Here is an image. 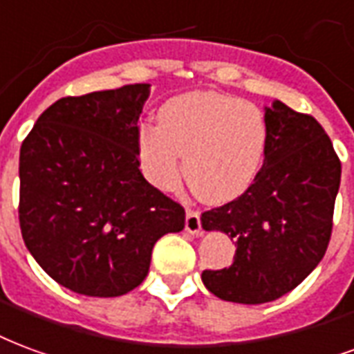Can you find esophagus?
<instances>
[{
  "label": "esophagus",
  "instance_id": "34e87169",
  "mask_svg": "<svg viewBox=\"0 0 354 354\" xmlns=\"http://www.w3.org/2000/svg\"><path fill=\"white\" fill-rule=\"evenodd\" d=\"M185 230L192 236H202V218H200V213L194 211V209H187V218H185Z\"/></svg>",
  "mask_w": 354,
  "mask_h": 354
}]
</instances>
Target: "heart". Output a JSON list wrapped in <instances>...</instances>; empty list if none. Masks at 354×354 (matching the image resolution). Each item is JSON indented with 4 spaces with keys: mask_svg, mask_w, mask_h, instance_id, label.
Segmentation results:
<instances>
[{
    "mask_svg": "<svg viewBox=\"0 0 354 354\" xmlns=\"http://www.w3.org/2000/svg\"><path fill=\"white\" fill-rule=\"evenodd\" d=\"M158 126H141L138 156L154 187L171 190L183 174L196 196L228 203L259 177L268 151V120L254 103L215 92H192L167 100Z\"/></svg>",
    "mask_w": 354,
    "mask_h": 354,
    "instance_id": "b5f03b06",
    "label": "heart"
}]
</instances>
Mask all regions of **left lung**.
Masks as SVG:
<instances>
[{
    "mask_svg": "<svg viewBox=\"0 0 354 354\" xmlns=\"http://www.w3.org/2000/svg\"><path fill=\"white\" fill-rule=\"evenodd\" d=\"M268 151L251 188L202 215L205 232L236 239L234 264L205 270L202 281L216 298L266 304L290 292L321 262L330 234L342 164L313 117L279 100L264 107Z\"/></svg>",
    "mask_w": 354,
    "mask_h": 354,
    "instance_id": "8db88e82",
    "label": "left lung"
}]
</instances>
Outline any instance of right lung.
Wrapping results in <instances>:
<instances>
[{
  "label": "right lung",
  "instance_id": "add662e5",
  "mask_svg": "<svg viewBox=\"0 0 354 354\" xmlns=\"http://www.w3.org/2000/svg\"><path fill=\"white\" fill-rule=\"evenodd\" d=\"M151 84L62 97L20 147V230L56 283L115 298L143 283L152 247L185 209L139 171L138 120Z\"/></svg>",
  "mask_w": 354,
  "mask_h": 354
}]
</instances>
